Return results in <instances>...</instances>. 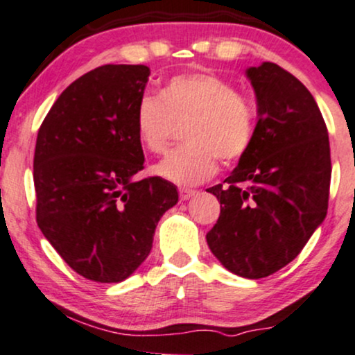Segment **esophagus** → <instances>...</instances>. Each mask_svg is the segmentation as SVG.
Listing matches in <instances>:
<instances>
[{
    "label": "esophagus",
    "instance_id": "1",
    "mask_svg": "<svg viewBox=\"0 0 355 355\" xmlns=\"http://www.w3.org/2000/svg\"><path fill=\"white\" fill-rule=\"evenodd\" d=\"M194 194V189H186V187H181V189H179V199H181V201H187V199L193 198Z\"/></svg>",
    "mask_w": 355,
    "mask_h": 355
}]
</instances>
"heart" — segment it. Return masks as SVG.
I'll return each instance as SVG.
<instances>
[{
	"label": "heart",
	"instance_id": "heart-1",
	"mask_svg": "<svg viewBox=\"0 0 355 355\" xmlns=\"http://www.w3.org/2000/svg\"><path fill=\"white\" fill-rule=\"evenodd\" d=\"M176 124H184L186 144L171 151L154 173L174 184L194 186L214 176L218 157L234 162L251 149L256 106L218 74H178L164 83L157 96L139 99L135 116L137 141L146 151L164 153Z\"/></svg>",
	"mask_w": 355,
	"mask_h": 355
}]
</instances>
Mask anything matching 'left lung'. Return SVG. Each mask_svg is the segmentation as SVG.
I'll list each match as a JSON object with an SVG mask.
<instances>
[{
	"instance_id": "1",
	"label": "left lung",
	"mask_w": 355,
	"mask_h": 355,
	"mask_svg": "<svg viewBox=\"0 0 355 355\" xmlns=\"http://www.w3.org/2000/svg\"><path fill=\"white\" fill-rule=\"evenodd\" d=\"M257 98L256 137L224 184L206 189L220 202L206 234L227 270L261 279L302 251L327 214L331 148L318 103L274 62L248 69Z\"/></svg>"
}]
</instances>
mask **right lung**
I'll use <instances>...</instances> for the list:
<instances>
[{"label":"right lung","mask_w":355,"mask_h":355,"mask_svg":"<svg viewBox=\"0 0 355 355\" xmlns=\"http://www.w3.org/2000/svg\"><path fill=\"white\" fill-rule=\"evenodd\" d=\"M149 68L104 64L62 91L37 131L36 223L62 261L94 282H121L143 264L176 186L144 169L135 116Z\"/></svg>","instance_id":"right-lung-1"}]
</instances>
